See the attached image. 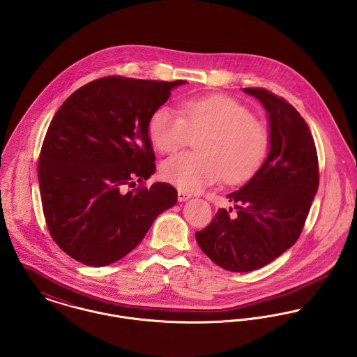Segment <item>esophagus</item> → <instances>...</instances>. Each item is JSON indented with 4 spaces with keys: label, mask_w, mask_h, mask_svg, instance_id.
I'll return each instance as SVG.
<instances>
[{
    "label": "esophagus",
    "mask_w": 357,
    "mask_h": 357,
    "mask_svg": "<svg viewBox=\"0 0 357 357\" xmlns=\"http://www.w3.org/2000/svg\"><path fill=\"white\" fill-rule=\"evenodd\" d=\"M189 198H192V195H190V193L183 192V190H178V201L183 202V201H188Z\"/></svg>",
    "instance_id": "obj_1"
}]
</instances>
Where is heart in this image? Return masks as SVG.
Segmentation results:
<instances>
[{
  "instance_id": "1",
  "label": "heart",
  "mask_w": 357,
  "mask_h": 357,
  "mask_svg": "<svg viewBox=\"0 0 357 357\" xmlns=\"http://www.w3.org/2000/svg\"><path fill=\"white\" fill-rule=\"evenodd\" d=\"M149 138L161 153L185 146L190 135L199 152H182L164 160L161 178L179 190L198 192L226 178L237 183L249 178L266 158L268 132L252 112L227 96L188 98L182 115L172 107L158 108L148 126Z\"/></svg>"
}]
</instances>
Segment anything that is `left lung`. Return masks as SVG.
Here are the masks:
<instances>
[{
  "mask_svg": "<svg viewBox=\"0 0 357 357\" xmlns=\"http://www.w3.org/2000/svg\"><path fill=\"white\" fill-rule=\"evenodd\" d=\"M242 91L256 97L267 112L270 151L255 175L227 195L237 211L220 208L196 233L201 250L233 273L261 268L297 241L319 186L317 148L305 120L266 89Z\"/></svg>",
  "mask_w": 357,
  "mask_h": 357,
  "instance_id": "1",
  "label": "left lung"
}]
</instances>
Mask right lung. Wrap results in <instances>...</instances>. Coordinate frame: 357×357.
I'll list each match as a JSON object with an SVG mask.
<instances>
[{"instance_id": "obj_1", "label": "right lung", "mask_w": 357, "mask_h": 357, "mask_svg": "<svg viewBox=\"0 0 357 357\" xmlns=\"http://www.w3.org/2000/svg\"><path fill=\"white\" fill-rule=\"evenodd\" d=\"M185 83L93 80L50 121L38 162L42 208L50 236L77 261L93 267L118 261L176 204V190L164 182L124 189L155 174L149 120Z\"/></svg>"}]
</instances>
